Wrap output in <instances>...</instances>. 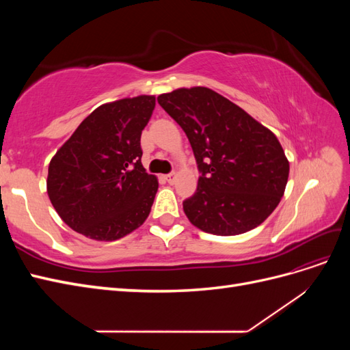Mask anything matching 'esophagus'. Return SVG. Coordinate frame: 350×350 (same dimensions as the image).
<instances>
[{"label":"esophagus","instance_id":"34e87169","mask_svg":"<svg viewBox=\"0 0 350 350\" xmlns=\"http://www.w3.org/2000/svg\"><path fill=\"white\" fill-rule=\"evenodd\" d=\"M165 179H166V181H167L169 184H174V183L176 181V174H175V172L169 174V175H166V176H165Z\"/></svg>","mask_w":350,"mask_h":350}]
</instances>
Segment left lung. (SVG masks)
Returning <instances> with one entry per match:
<instances>
[{
  "mask_svg": "<svg viewBox=\"0 0 350 350\" xmlns=\"http://www.w3.org/2000/svg\"><path fill=\"white\" fill-rule=\"evenodd\" d=\"M181 125L201 176L183 206L207 234L232 237L261 225L278 207L289 178V161L267 126L207 88H181L157 96Z\"/></svg>",
  "mask_w": 350,
  "mask_h": 350,
  "instance_id": "1",
  "label": "left lung"
}]
</instances>
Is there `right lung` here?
Masks as SVG:
<instances>
[{"label":"right lung","mask_w":350,"mask_h":350,"mask_svg":"<svg viewBox=\"0 0 350 350\" xmlns=\"http://www.w3.org/2000/svg\"><path fill=\"white\" fill-rule=\"evenodd\" d=\"M154 105L153 94L100 105L51 159L48 197L72 230L116 241L146 221L159 183L142 165L140 139Z\"/></svg>","instance_id":"1"}]
</instances>
